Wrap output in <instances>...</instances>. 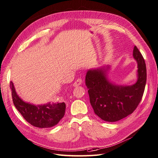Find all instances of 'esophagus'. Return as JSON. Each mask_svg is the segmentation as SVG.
Instances as JSON below:
<instances>
[{"mask_svg":"<svg viewBox=\"0 0 158 158\" xmlns=\"http://www.w3.org/2000/svg\"><path fill=\"white\" fill-rule=\"evenodd\" d=\"M82 83H83V80L81 79H78L75 81V83L73 84V86H75V87L78 86H79V85L82 84Z\"/></svg>","mask_w":158,"mask_h":158,"instance_id":"obj_1","label":"esophagus"}]
</instances>
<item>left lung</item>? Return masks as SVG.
<instances>
[{"mask_svg": "<svg viewBox=\"0 0 158 158\" xmlns=\"http://www.w3.org/2000/svg\"><path fill=\"white\" fill-rule=\"evenodd\" d=\"M133 56L137 62V80L131 85H119L108 79L109 66L89 69L85 83L95 114L107 122H116L131 114L141 102L147 82L144 58L136 46Z\"/></svg>", "mask_w": 158, "mask_h": 158, "instance_id": "8db88e82", "label": "left lung"}]
</instances>
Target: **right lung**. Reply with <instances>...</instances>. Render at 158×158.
<instances>
[{
    "instance_id": "1",
    "label": "right lung",
    "mask_w": 158,
    "mask_h": 158,
    "mask_svg": "<svg viewBox=\"0 0 158 158\" xmlns=\"http://www.w3.org/2000/svg\"><path fill=\"white\" fill-rule=\"evenodd\" d=\"M10 87L15 108L32 126L40 128L51 127L64 117L66 110L64 102H48L36 106L22 100L17 94L12 81L10 82Z\"/></svg>"
}]
</instances>
